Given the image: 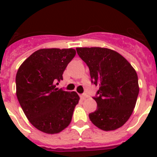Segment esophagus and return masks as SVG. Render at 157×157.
Instances as JSON below:
<instances>
[{
	"label": "esophagus",
	"mask_w": 157,
	"mask_h": 157,
	"mask_svg": "<svg viewBox=\"0 0 157 157\" xmlns=\"http://www.w3.org/2000/svg\"><path fill=\"white\" fill-rule=\"evenodd\" d=\"M80 98H81L82 100H85L88 98V96H87L86 94H81V95H80Z\"/></svg>",
	"instance_id": "34e87169"
}]
</instances>
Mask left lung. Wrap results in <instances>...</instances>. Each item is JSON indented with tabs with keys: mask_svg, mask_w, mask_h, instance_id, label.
I'll use <instances>...</instances> for the list:
<instances>
[{
	"mask_svg": "<svg viewBox=\"0 0 157 157\" xmlns=\"http://www.w3.org/2000/svg\"><path fill=\"white\" fill-rule=\"evenodd\" d=\"M89 67L91 80L99 86L94 99L98 109L89 115L97 127L109 131L126 123L135 107L139 86L137 72L121 54L107 48H76Z\"/></svg>",
	"mask_w": 157,
	"mask_h": 157,
	"instance_id": "8db88e82",
	"label": "left lung"
}]
</instances>
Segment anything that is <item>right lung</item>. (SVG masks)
Segmentation results:
<instances>
[{"label": "right lung", "instance_id": "obj_1", "mask_svg": "<svg viewBox=\"0 0 157 157\" xmlns=\"http://www.w3.org/2000/svg\"><path fill=\"white\" fill-rule=\"evenodd\" d=\"M74 48H41L20 65L16 73V96L30 123L45 134L61 132L70 124L79 101L75 91L67 92L55 84L75 57Z\"/></svg>", "mask_w": 157, "mask_h": 157}]
</instances>
